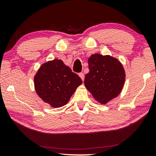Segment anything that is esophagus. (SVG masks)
Listing matches in <instances>:
<instances>
[{"label":"esophagus","mask_w":156,"mask_h":156,"mask_svg":"<svg viewBox=\"0 0 156 156\" xmlns=\"http://www.w3.org/2000/svg\"><path fill=\"white\" fill-rule=\"evenodd\" d=\"M79 76H80V78L82 79V80L84 81V76L83 73H79Z\"/></svg>","instance_id":"esophagus-1"}]
</instances>
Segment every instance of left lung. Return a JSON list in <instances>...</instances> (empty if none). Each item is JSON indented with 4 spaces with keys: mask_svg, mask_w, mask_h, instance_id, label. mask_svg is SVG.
Listing matches in <instances>:
<instances>
[{
    "mask_svg": "<svg viewBox=\"0 0 156 156\" xmlns=\"http://www.w3.org/2000/svg\"><path fill=\"white\" fill-rule=\"evenodd\" d=\"M88 63L84 85L98 102L106 104L122 91L125 81L123 66L115 58L98 54H92Z\"/></svg>",
    "mask_w": 156,
    "mask_h": 156,
    "instance_id": "obj_1",
    "label": "left lung"
}]
</instances>
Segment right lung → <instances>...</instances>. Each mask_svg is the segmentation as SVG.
I'll return each instance as SVG.
<instances>
[{"instance_id":"add662e5","label":"right lung","mask_w":156,"mask_h":156,"mask_svg":"<svg viewBox=\"0 0 156 156\" xmlns=\"http://www.w3.org/2000/svg\"><path fill=\"white\" fill-rule=\"evenodd\" d=\"M82 83L80 78L58 59L44 63L34 76L37 94L54 108L67 104Z\"/></svg>"}]
</instances>
